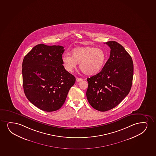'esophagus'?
<instances>
[{
    "label": "esophagus",
    "mask_w": 156,
    "mask_h": 156,
    "mask_svg": "<svg viewBox=\"0 0 156 156\" xmlns=\"http://www.w3.org/2000/svg\"><path fill=\"white\" fill-rule=\"evenodd\" d=\"M83 81V79H81V78H79V77L76 78V81L77 82H81V81Z\"/></svg>",
    "instance_id": "34e87169"
}]
</instances>
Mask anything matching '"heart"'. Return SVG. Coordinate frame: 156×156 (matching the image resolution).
Masks as SVG:
<instances>
[{
	"label": "heart",
	"instance_id": "obj_1",
	"mask_svg": "<svg viewBox=\"0 0 156 156\" xmlns=\"http://www.w3.org/2000/svg\"><path fill=\"white\" fill-rule=\"evenodd\" d=\"M72 55L64 54L62 62L65 69L72 72L80 63V67L87 75L98 73L105 65L106 56L103 50L92 46L77 47L72 49Z\"/></svg>",
	"mask_w": 156,
	"mask_h": 156
}]
</instances>
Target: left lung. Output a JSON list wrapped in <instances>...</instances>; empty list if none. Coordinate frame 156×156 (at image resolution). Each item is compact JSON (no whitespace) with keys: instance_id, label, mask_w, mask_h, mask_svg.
<instances>
[{"instance_id":"8db88e82","label":"left lung","mask_w":156,"mask_h":156,"mask_svg":"<svg viewBox=\"0 0 156 156\" xmlns=\"http://www.w3.org/2000/svg\"><path fill=\"white\" fill-rule=\"evenodd\" d=\"M105 44L111 48L109 58L100 73L87 79V99L102 112L116 107L128 94L133 75L132 58L122 46L115 41Z\"/></svg>"}]
</instances>
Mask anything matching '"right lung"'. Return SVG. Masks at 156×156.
Segmentation results:
<instances>
[{"instance_id":"1","label":"right lung","mask_w":156,"mask_h":156,"mask_svg":"<svg viewBox=\"0 0 156 156\" xmlns=\"http://www.w3.org/2000/svg\"><path fill=\"white\" fill-rule=\"evenodd\" d=\"M64 47L40 44L26 55L22 64L24 93L41 110H58L65 102L75 77L64 67Z\"/></svg>"}]
</instances>
